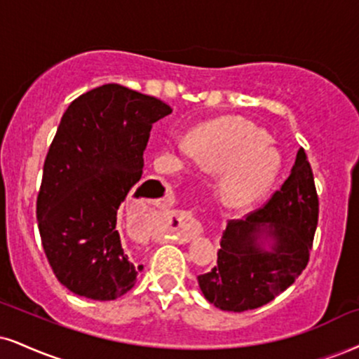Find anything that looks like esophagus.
<instances>
[{"label":"esophagus","instance_id":"obj_1","mask_svg":"<svg viewBox=\"0 0 359 359\" xmlns=\"http://www.w3.org/2000/svg\"><path fill=\"white\" fill-rule=\"evenodd\" d=\"M176 221H178V223H176L175 226H172V229H175V231H178V234H187L189 229H191V224L184 223V221L181 219V218H178Z\"/></svg>","mask_w":359,"mask_h":359}]
</instances>
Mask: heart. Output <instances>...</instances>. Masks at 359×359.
<instances>
[{"label": "heart", "instance_id": "heart-1", "mask_svg": "<svg viewBox=\"0 0 359 359\" xmlns=\"http://www.w3.org/2000/svg\"><path fill=\"white\" fill-rule=\"evenodd\" d=\"M168 149L181 165L196 159L206 170L223 171L219 193L233 208L258 203L280 171V156L269 146L268 133L241 118L221 119L203 128L191 143L175 136Z\"/></svg>", "mask_w": 359, "mask_h": 359}]
</instances>
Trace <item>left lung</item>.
I'll return each mask as SVG.
<instances>
[{
  "instance_id": "obj_1",
  "label": "left lung",
  "mask_w": 359,
  "mask_h": 359,
  "mask_svg": "<svg viewBox=\"0 0 359 359\" xmlns=\"http://www.w3.org/2000/svg\"><path fill=\"white\" fill-rule=\"evenodd\" d=\"M320 200L306 151L299 148L290 176L258 210L229 219L218 263L198 283L210 303L223 311H246L273 302L296 281L309 261ZM272 240L268 250L258 239Z\"/></svg>"
}]
</instances>
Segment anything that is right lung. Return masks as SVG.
Returning <instances> with one entry per match:
<instances>
[{
    "instance_id": "right-lung-1",
    "label": "right lung",
    "mask_w": 359,
    "mask_h": 359,
    "mask_svg": "<svg viewBox=\"0 0 359 359\" xmlns=\"http://www.w3.org/2000/svg\"><path fill=\"white\" fill-rule=\"evenodd\" d=\"M172 109L154 96L109 83L68 106L43 166L36 200L48 263L65 287L109 302L135 286L143 264L121 245L118 210L138 184L153 123Z\"/></svg>"
}]
</instances>
